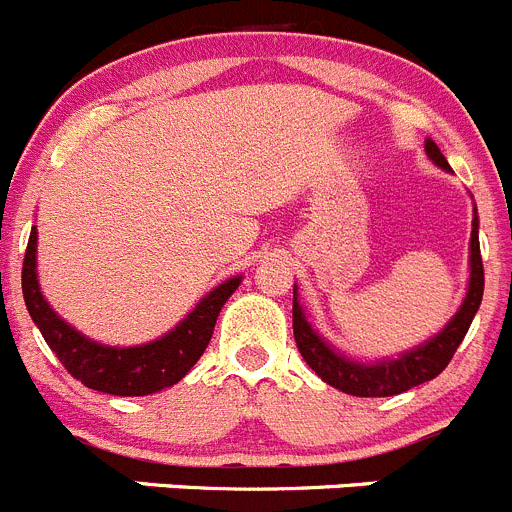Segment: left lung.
<instances>
[{
    "instance_id": "8db88e82",
    "label": "left lung",
    "mask_w": 512,
    "mask_h": 512,
    "mask_svg": "<svg viewBox=\"0 0 512 512\" xmlns=\"http://www.w3.org/2000/svg\"><path fill=\"white\" fill-rule=\"evenodd\" d=\"M423 147H426V155L431 163L451 173L449 163H446V158L441 155L439 145L434 140L426 137V145ZM482 290H485V270H482L480 255V216H477V206H474L472 237H469L467 293H464L459 311L446 321V326L439 334H434L431 339L418 344V347L395 354V357H349V354L336 349L334 344L326 342L324 336L313 329L301 301H298V285H293V336H296L298 352L306 359V365L321 380L329 382L331 388L342 390L347 395H357V398H388V395L405 393V390L416 388V385H423V382L441 375V370L449 365V359L454 357L464 334L469 331L474 313H477L482 303Z\"/></svg>"
}]
</instances>
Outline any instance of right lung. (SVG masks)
<instances>
[{
  "mask_svg": "<svg viewBox=\"0 0 512 512\" xmlns=\"http://www.w3.org/2000/svg\"><path fill=\"white\" fill-rule=\"evenodd\" d=\"M239 283H242V275H234L211 288L168 334L158 336L153 342L112 347V344L94 342L81 334L45 301L38 280V229L35 227L30 232L25 262H22L25 306L55 357L61 359L63 367L76 380L84 382L86 388L124 395V398L153 395L181 382L209 347L219 311L239 288Z\"/></svg>",
  "mask_w": 512,
  "mask_h": 512,
  "instance_id": "right-lung-1",
  "label": "right lung"
}]
</instances>
